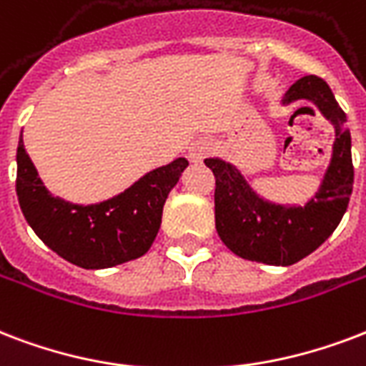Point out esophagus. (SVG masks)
Returning <instances> with one entry per match:
<instances>
[{"label":"esophagus","mask_w":366,"mask_h":366,"mask_svg":"<svg viewBox=\"0 0 366 366\" xmlns=\"http://www.w3.org/2000/svg\"><path fill=\"white\" fill-rule=\"evenodd\" d=\"M209 152H211L209 142H203V139H199V142H195L194 146L189 147V159H192L194 163H199V161H203V157H205Z\"/></svg>","instance_id":"esophagus-1"}]
</instances>
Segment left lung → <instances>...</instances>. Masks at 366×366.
I'll use <instances>...</instances> for the list:
<instances>
[{
  "label": "left lung",
  "mask_w": 366,
  "mask_h": 366,
  "mask_svg": "<svg viewBox=\"0 0 366 366\" xmlns=\"http://www.w3.org/2000/svg\"><path fill=\"white\" fill-rule=\"evenodd\" d=\"M307 99L315 103L334 127L332 157L319 189L301 205L267 202L251 188L244 174L219 157L205 159L213 171L214 227L220 239L238 257L276 267L297 263L328 239L350 205L353 161L347 117L322 78H300L284 94L282 105Z\"/></svg>",
  "instance_id": "left-lung-1"
}]
</instances>
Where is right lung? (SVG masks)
<instances>
[{
    "mask_svg": "<svg viewBox=\"0 0 366 366\" xmlns=\"http://www.w3.org/2000/svg\"><path fill=\"white\" fill-rule=\"evenodd\" d=\"M188 161L153 169L111 199L78 205L55 197L24 149L16 147V197L36 236L59 257L82 269H109L142 257L152 247L163 205Z\"/></svg>",
    "mask_w": 366,
    "mask_h": 366,
    "instance_id": "add662e5",
    "label": "right lung"
}]
</instances>
